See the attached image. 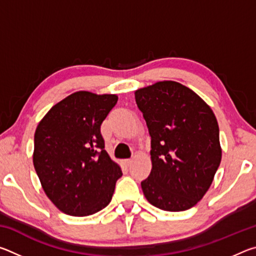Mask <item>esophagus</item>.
Wrapping results in <instances>:
<instances>
[{"label":"esophagus","mask_w":256,"mask_h":256,"mask_svg":"<svg viewBox=\"0 0 256 256\" xmlns=\"http://www.w3.org/2000/svg\"><path fill=\"white\" fill-rule=\"evenodd\" d=\"M131 164H132V160L131 159H124L123 160V164H124L125 167H128Z\"/></svg>","instance_id":"obj_1"}]
</instances>
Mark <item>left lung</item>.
Listing matches in <instances>:
<instances>
[{"mask_svg": "<svg viewBox=\"0 0 256 256\" xmlns=\"http://www.w3.org/2000/svg\"><path fill=\"white\" fill-rule=\"evenodd\" d=\"M151 136V170L141 188L151 204L185 211L209 190L222 162L219 126L211 108L188 86L160 81L136 92Z\"/></svg>", "mask_w": 256, "mask_h": 256, "instance_id": "left-lung-1", "label": "left lung"}]
</instances>
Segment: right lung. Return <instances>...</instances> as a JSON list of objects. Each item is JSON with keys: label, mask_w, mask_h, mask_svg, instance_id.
Returning a JSON list of instances; mask_svg holds the SVG:
<instances>
[{"label": "right lung", "mask_w": 256, "mask_h": 256, "mask_svg": "<svg viewBox=\"0 0 256 256\" xmlns=\"http://www.w3.org/2000/svg\"><path fill=\"white\" fill-rule=\"evenodd\" d=\"M118 99L78 92L52 107L38 124L34 170L46 196L64 214L90 216L112 200L123 174L106 152L100 126Z\"/></svg>", "instance_id": "right-lung-1"}]
</instances>
